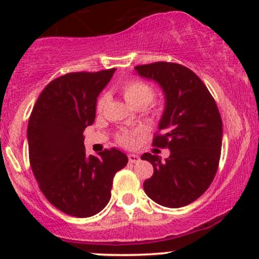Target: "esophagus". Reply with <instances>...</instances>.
<instances>
[{
    "instance_id": "1",
    "label": "esophagus",
    "mask_w": 259,
    "mask_h": 259,
    "mask_svg": "<svg viewBox=\"0 0 259 259\" xmlns=\"http://www.w3.org/2000/svg\"><path fill=\"white\" fill-rule=\"evenodd\" d=\"M127 158H129V161L130 163H139L140 161V156L137 155V154H129L127 155Z\"/></svg>"
}]
</instances>
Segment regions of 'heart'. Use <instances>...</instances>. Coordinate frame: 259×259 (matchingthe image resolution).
Instances as JSON below:
<instances>
[{"label":"heart","instance_id":"obj_1","mask_svg":"<svg viewBox=\"0 0 259 259\" xmlns=\"http://www.w3.org/2000/svg\"><path fill=\"white\" fill-rule=\"evenodd\" d=\"M120 91H121L125 101L130 106H133V108H145V106H148L151 103V100L154 99V95H155V91H154L153 86L140 80L125 81L120 86ZM104 104H105V96H100L98 100V104H96L98 111H100L103 109ZM117 140L125 146H130L134 143L133 137L130 134H127V133H121V134L117 135Z\"/></svg>","mask_w":259,"mask_h":259}]
</instances>
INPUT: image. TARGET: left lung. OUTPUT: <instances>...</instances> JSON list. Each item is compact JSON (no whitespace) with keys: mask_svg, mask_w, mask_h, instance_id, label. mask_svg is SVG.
I'll list each match as a JSON object with an SVG mask.
<instances>
[{"mask_svg":"<svg viewBox=\"0 0 259 259\" xmlns=\"http://www.w3.org/2000/svg\"><path fill=\"white\" fill-rule=\"evenodd\" d=\"M135 71L163 89L165 108L153 145L170 150L165 160L150 153L142 155L154 168L144 190L163 207H184L197 200L215 177L223 137L221 114L207 86L183 65L160 61L135 66Z\"/></svg>","mask_w":259,"mask_h":259,"instance_id":"8db88e82","label":"left lung"}]
</instances>
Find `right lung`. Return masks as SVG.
<instances>
[{"mask_svg": "<svg viewBox=\"0 0 259 259\" xmlns=\"http://www.w3.org/2000/svg\"><path fill=\"white\" fill-rule=\"evenodd\" d=\"M115 69L70 72L38 96L27 126L31 169L46 199L72 217L95 215L111 197L116 171L127 164L117 149L88 155L83 130L95 120L99 94Z\"/></svg>", "mask_w": 259, "mask_h": 259, "instance_id": "add662e5", "label": "right lung"}]
</instances>
